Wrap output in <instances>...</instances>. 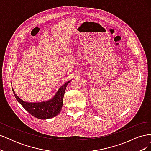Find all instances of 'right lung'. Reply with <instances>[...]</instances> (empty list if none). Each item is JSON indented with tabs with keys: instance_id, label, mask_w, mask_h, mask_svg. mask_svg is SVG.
<instances>
[{
	"instance_id": "add662e5",
	"label": "right lung",
	"mask_w": 151,
	"mask_h": 151,
	"mask_svg": "<svg viewBox=\"0 0 151 151\" xmlns=\"http://www.w3.org/2000/svg\"><path fill=\"white\" fill-rule=\"evenodd\" d=\"M71 80L68 81L60 86L53 98L47 101L42 102L30 103L24 101L16 94L12 87V89L17 101L32 116L41 120H47L57 116L60 113L63 104V99L65 91L67 84Z\"/></svg>"
}]
</instances>
